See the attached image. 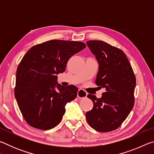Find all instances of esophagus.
I'll return each instance as SVG.
<instances>
[{
  "instance_id": "obj_1",
  "label": "esophagus",
  "mask_w": 154,
  "mask_h": 154,
  "mask_svg": "<svg viewBox=\"0 0 154 154\" xmlns=\"http://www.w3.org/2000/svg\"><path fill=\"white\" fill-rule=\"evenodd\" d=\"M88 95V93L85 92V90L82 89H79L77 92V97L79 98H86Z\"/></svg>"
}]
</instances>
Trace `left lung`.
I'll return each mask as SVG.
<instances>
[{
	"label": "left lung",
	"instance_id": "1",
	"mask_svg": "<svg viewBox=\"0 0 154 154\" xmlns=\"http://www.w3.org/2000/svg\"><path fill=\"white\" fill-rule=\"evenodd\" d=\"M98 62L96 84L105 88L102 97L88 94L94 106L85 114L88 123L101 132L118 128L133 108L136 77L124 51L102 41H87Z\"/></svg>",
	"mask_w": 154,
	"mask_h": 154
}]
</instances>
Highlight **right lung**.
<instances>
[{
    "instance_id": "add662e5",
    "label": "right lung",
    "mask_w": 154,
    "mask_h": 154,
    "mask_svg": "<svg viewBox=\"0 0 154 154\" xmlns=\"http://www.w3.org/2000/svg\"><path fill=\"white\" fill-rule=\"evenodd\" d=\"M79 41L51 40L31 48L18 65L15 96L27 123L40 130L56 127L65 105L77 97L73 85L62 86L57 75L66 70L71 57L84 49Z\"/></svg>"
}]
</instances>
